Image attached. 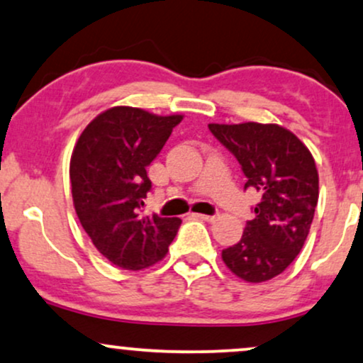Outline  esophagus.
I'll return each mask as SVG.
<instances>
[{
	"instance_id": "34e87169",
	"label": "esophagus",
	"mask_w": 363,
	"mask_h": 363,
	"mask_svg": "<svg viewBox=\"0 0 363 363\" xmlns=\"http://www.w3.org/2000/svg\"><path fill=\"white\" fill-rule=\"evenodd\" d=\"M195 218H200L203 222H213L217 218V216H205V213H195Z\"/></svg>"
}]
</instances>
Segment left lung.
Returning <instances> with one entry per match:
<instances>
[{
    "mask_svg": "<svg viewBox=\"0 0 363 363\" xmlns=\"http://www.w3.org/2000/svg\"><path fill=\"white\" fill-rule=\"evenodd\" d=\"M242 167L244 189L262 200L240 240L222 250V261L247 283H264L296 259L318 203V169L310 150L279 124H208Z\"/></svg>",
    "mask_w": 363,
    "mask_h": 363,
    "instance_id": "left-lung-1",
    "label": "left lung"
}]
</instances>
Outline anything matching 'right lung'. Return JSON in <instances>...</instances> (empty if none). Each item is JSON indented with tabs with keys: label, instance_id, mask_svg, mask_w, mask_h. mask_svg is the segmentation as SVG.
I'll return each instance as SVG.
<instances>
[{
	"label": "right lung",
	"instance_id": "right-lung-1",
	"mask_svg": "<svg viewBox=\"0 0 363 363\" xmlns=\"http://www.w3.org/2000/svg\"><path fill=\"white\" fill-rule=\"evenodd\" d=\"M116 106L94 118L75 143L70 183L77 217L92 244L114 266L141 271L167 256L180 218L143 217L151 189L146 167L182 123Z\"/></svg>",
	"mask_w": 363,
	"mask_h": 363
}]
</instances>
